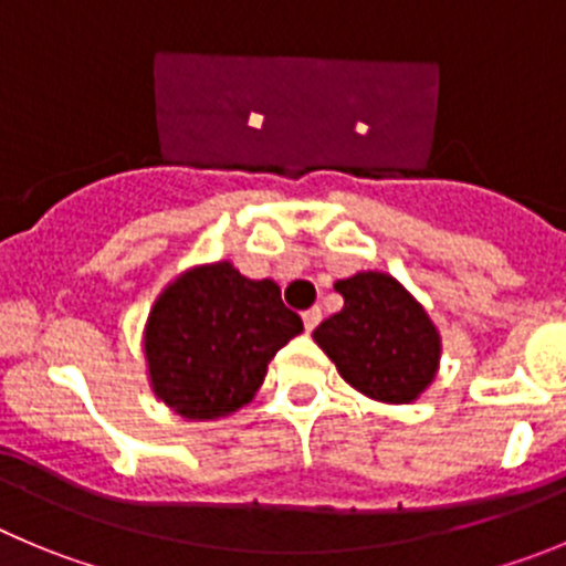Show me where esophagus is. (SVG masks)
<instances>
[{"label": "esophagus", "instance_id": "34e87169", "mask_svg": "<svg viewBox=\"0 0 566 566\" xmlns=\"http://www.w3.org/2000/svg\"><path fill=\"white\" fill-rule=\"evenodd\" d=\"M301 318H304V326H307V332H313L315 326L321 324V310L318 307H313V310H307V313L301 315Z\"/></svg>", "mask_w": 566, "mask_h": 566}]
</instances>
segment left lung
I'll return each mask as SVG.
<instances>
[{
    "label": "left lung",
    "instance_id": "8db88e82",
    "mask_svg": "<svg viewBox=\"0 0 566 566\" xmlns=\"http://www.w3.org/2000/svg\"><path fill=\"white\" fill-rule=\"evenodd\" d=\"M340 313L313 332L315 343L355 390L385 405H410L436 379L441 332L399 279L357 271L337 279Z\"/></svg>",
    "mask_w": 566,
    "mask_h": 566
}]
</instances>
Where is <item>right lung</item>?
Segmentation results:
<instances>
[{
    "label": "right lung",
    "mask_w": 566,
    "mask_h": 566,
    "mask_svg": "<svg viewBox=\"0 0 566 566\" xmlns=\"http://www.w3.org/2000/svg\"><path fill=\"white\" fill-rule=\"evenodd\" d=\"M301 332L273 279L242 276L229 259L192 265L164 284L147 313V382L181 419H226L251 402L268 363Z\"/></svg>",
    "instance_id": "add662e5"
}]
</instances>
